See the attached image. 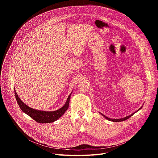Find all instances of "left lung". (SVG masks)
Returning a JSON list of instances; mask_svg holds the SVG:
<instances>
[{
    "label": "left lung",
    "mask_w": 158,
    "mask_h": 158,
    "mask_svg": "<svg viewBox=\"0 0 158 158\" xmlns=\"http://www.w3.org/2000/svg\"><path fill=\"white\" fill-rule=\"evenodd\" d=\"M143 107V106H141L138 110H136V112H133L132 114H131V115H129V116H126V117H124V118H120V119H112V118H107V116H104L103 114H102V113H101V112H99V113L102 116H104L106 119H107V120H109V121H112V122H121V121H126V119H129V118H131L134 113H136V112H137L138 110H139L141 108Z\"/></svg>",
    "instance_id": "8db88e82"
}]
</instances>
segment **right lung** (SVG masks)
I'll return each instance as SVG.
<instances>
[{
  "instance_id": "add662e5",
  "label": "right lung",
  "mask_w": 158,
  "mask_h": 158,
  "mask_svg": "<svg viewBox=\"0 0 158 158\" xmlns=\"http://www.w3.org/2000/svg\"><path fill=\"white\" fill-rule=\"evenodd\" d=\"M14 93L16 101L22 112H24V113L29 116L32 119H34L36 122L39 123H50L57 121L65 113V112L67 110V109H68L70 98L71 94L73 93V91L71 93V94L68 96V98H67V99L65 104L61 108L54 111H45L31 108L27 106L26 104H25L20 100V99L17 94L15 90H14Z\"/></svg>"
}]
</instances>
